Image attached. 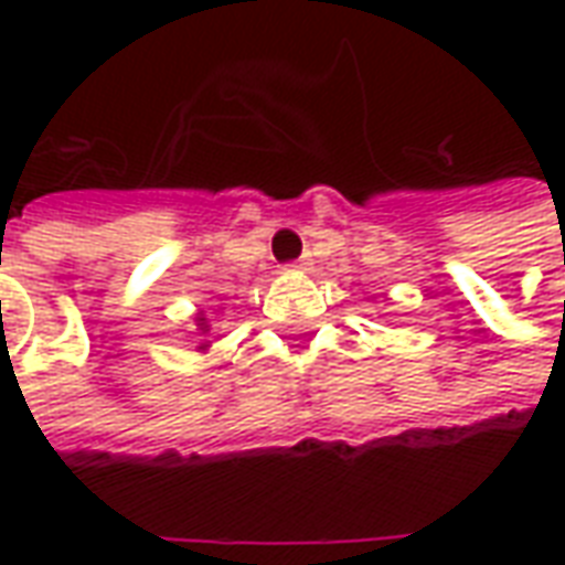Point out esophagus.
I'll return each mask as SVG.
<instances>
[{
	"instance_id": "34e87169",
	"label": "esophagus",
	"mask_w": 565,
	"mask_h": 565,
	"mask_svg": "<svg viewBox=\"0 0 565 565\" xmlns=\"http://www.w3.org/2000/svg\"><path fill=\"white\" fill-rule=\"evenodd\" d=\"M306 266H308V257L296 259V263H294V269H306Z\"/></svg>"
}]
</instances>
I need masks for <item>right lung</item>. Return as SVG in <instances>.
Masks as SVG:
<instances>
[{
	"label": "right lung",
	"instance_id": "1",
	"mask_svg": "<svg viewBox=\"0 0 565 565\" xmlns=\"http://www.w3.org/2000/svg\"><path fill=\"white\" fill-rule=\"evenodd\" d=\"M196 330H199V335H205V332H209V318H205L202 311L196 315ZM205 348H209V342L199 344V351H205Z\"/></svg>",
	"mask_w": 565,
	"mask_h": 565
}]
</instances>
